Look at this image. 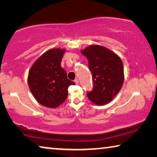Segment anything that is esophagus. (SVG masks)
<instances>
[{"instance_id": "1", "label": "esophagus", "mask_w": 157, "mask_h": 157, "mask_svg": "<svg viewBox=\"0 0 157 157\" xmlns=\"http://www.w3.org/2000/svg\"><path fill=\"white\" fill-rule=\"evenodd\" d=\"M74 82H75L76 84H79V80H78V78H76V79H75V80H74Z\"/></svg>"}]
</instances>
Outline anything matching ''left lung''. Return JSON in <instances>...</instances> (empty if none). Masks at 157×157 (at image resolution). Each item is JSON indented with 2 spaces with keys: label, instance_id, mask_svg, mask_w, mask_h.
Here are the masks:
<instances>
[{
  "label": "left lung",
  "instance_id": "8db88e82",
  "mask_svg": "<svg viewBox=\"0 0 157 157\" xmlns=\"http://www.w3.org/2000/svg\"><path fill=\"white\" fill-rule=\"evenodd\" d=\"M88 59L92 73L94 87L87 92L89 99L97 105L111 102L120 91L124 80V69L121 59L107 48L94 45L82 50Z\"/></svg>",
  "mask_w": 157,
  "mask_h": 157
}]
</instances>
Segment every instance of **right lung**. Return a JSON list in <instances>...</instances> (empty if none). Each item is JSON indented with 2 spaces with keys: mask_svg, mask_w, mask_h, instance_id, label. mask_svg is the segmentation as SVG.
Masks as SVG:
<instances>
[{
  "mask_svg": "<svg viewBox=\"0 0 157 157\" xmlns=\"http://www.w3.org/2000/svg\"><path fill=\"white\" fill-rule=\"evenodd\" d=\"M63 49L48 50L37 59L28 73V85L32 94L41 105L56 108L68 96V88L75 83L69 80L61 67Z\"/></svg>",
  "mask_w": 157,
  "mask_h": 157,
  "instance_id": "1",
  "label": "right lung"
}]
</instances>
